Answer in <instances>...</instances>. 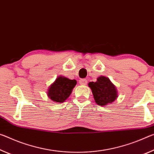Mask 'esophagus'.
<instances>
[{
  "label": "esophagus",
  "mask_w": 154,
  "mask_h": 154,
  "mask_svg": "<svg viewBox=\"0 0 154 154\" xmlns=\"http://www.w3.org/2000/svg\"><path fill=\"white\" fill-rule=\"evenodd\" d=\"M79 83L80 85H86L87 84V80L86 79H80Z\"/></svg>",
  "instance_id": "34e87169"
}]
</instances>
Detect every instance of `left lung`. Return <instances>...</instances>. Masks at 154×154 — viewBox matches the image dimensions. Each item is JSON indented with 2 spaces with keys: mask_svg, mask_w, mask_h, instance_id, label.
<instances>
[{
  "mask_svg": "<svg viewBox=\"0 0 154 154\" xmlns=\"http://www.w3.org/2000/svg\"><path fill=\"white\" fill-rule=\"evenodd\" d=\"M88 85L91 89L95 103L98 105L106 106L117 99V88L107 77L100 75L96 82H90Z\"/></svg>",
  "mask_w": 154,
  "mask_h": 154,
  "instance_id": "obj_1",
  "label": "left lung"
}]
</instances>
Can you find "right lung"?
I'll return each instance as SVG.
<instances>
[{"label":"right lung","mask_w":154,"mask_h":154,"mask_svg":"<svg viewBox=\"0 0 154 154\" xmlns=\"http://www.w3.org/2000/svg\"><path fill=\"white\" fill-rule=\"evenodd\" d=\"M76 83L75 80H70L59 75L49 86L47 91L48 97L55 102H64L71 95Z\"/></svg>","instance_id":"1"}]
</instances>
